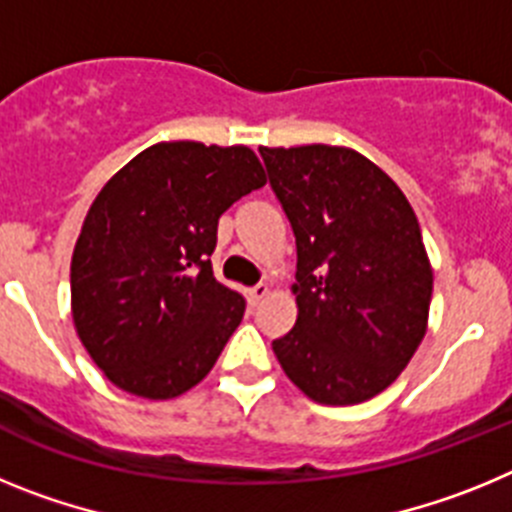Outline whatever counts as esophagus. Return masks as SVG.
I'll list each match as a JSON object with an SVG mask.
<instances>
[{"label": "esophagus", "mask_w": 512, "mask_h": 512, "mask_svg": "<svg viewBox=\"0 0 512 512\" xmlns=\"http://www.w3.org/2000/svg\"><path fill=\"white\" fill-rule=\"evenodd\" d=\"M266 295H269V287H266V284H253V287L248 289V300H251V305H259Z\"/></svg>", "instance_id": "34e87169"}]
</instances>
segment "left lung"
<instances>
[{
	"mask_svg": "<svg viewBox=\"0 0 512 512\" xmlns=\"http://www.w3.org/2000/svg\"><path fill=\"white\" fill-rule=\"evenodd\" d=\"M297 243V323L271 343L320 405L387 390L428 325L433 271L413 207L351 148H259Z\"/></svg>",
	"mask_w": 512,
	"mask_h": 512,
	"instance_id": "left-lung-1",
	"label": "left lung"
}]
</instances>
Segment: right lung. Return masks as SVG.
<instances>
[{
	"mask_svg": "<svg viewBox=\"0 0 512 512\" xmlns=\"http://www.w3.org/2000/svg\"><path fill=\"white\" fill-rule=\"evenodd\" d=\"M266 184L246 146L156 143L92 202L71 259L76 333L112 384L169 400L207 377L246 300L212 274L217 220Z\"/></svg>",
	"mask_w": 512,
	"mask_h": 512,
	"instance_id": "add662e5",
	"label": "right lung"
}]
</instances>
